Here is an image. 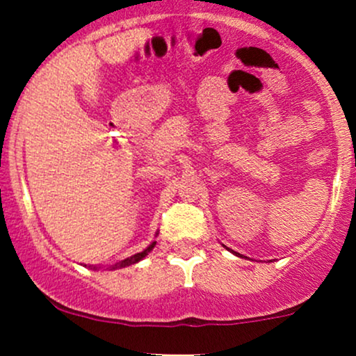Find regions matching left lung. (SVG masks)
Returning <instances> with one entry per match:
<instances>
[{
    "instance_id": "8db88e82",
    "label": "left lung",
    "mask_w": 356,
    "mask_h": 356,
    "mask_svg": "<svg viewBox=\"0 0 356 356\" xmlns=\"http://www.w3.org/2000/svg\"><path fill=\"white\" fill-rule=\"evenodd\" d=\"M234 254H238V252H234Z\"/></svg>"
}]
</instances>
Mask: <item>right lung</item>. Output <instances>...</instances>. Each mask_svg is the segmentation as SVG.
<instances>
[{
  "mask_svg": "<svg viewBox=\"0 0 356 356\" xmlns=\"http://www.w3.org/2000/svg\"><path fill=\"white\" fill-rule=\"evenodd\" d=\"M154 246H155V243L150 244V246L147 248V249H144V251H142V252H137V254H134V256L127 257V259H124V261H120V263L115 264V266H112V269H117V268H125V266H130V264H136V263H138V261L144 259V257H145L147 254H149L150 251H152V248H154Z\"/></svg>",
  "mask_w": 356,
  "mask_h": 356,
  "instance_id": "right-lung-1",
  "label": "right lung"
}]
</instances>
